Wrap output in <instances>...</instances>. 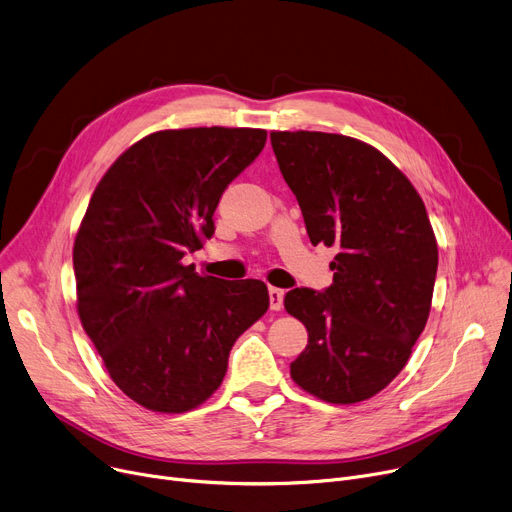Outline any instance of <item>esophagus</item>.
<instances>
[{"mask_svg": "<svg viewBox=\"0 0 512 512\" xmlns=\"http://www.w3.org/2000/svg\"><path fill=\"white\" fill-rule=\"evenodd\" d=\"M270 309L274 311H280L282 309V303H284V290L276 288V286H270Z\"/></svg>", "mask_w": 512, "mask_h": 512, "instance_id": "obj_1", "label": "esophagus"}]
</instances>
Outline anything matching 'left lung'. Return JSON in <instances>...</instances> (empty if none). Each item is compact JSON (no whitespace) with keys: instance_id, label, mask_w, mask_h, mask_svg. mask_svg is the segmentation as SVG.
<instances>
[{"instance_id":"left-lung-1","label":"left lung","mask_w":512,"mask_h":512,"mask_svg":"<svg viewBox=\"0 0 512 512\" xmlns=\"http://www.w3.org/2000/svg\"><path fill=\"white\" fill-rule=\"evenodd\" d=\"M280 172L311 245L336 247L334 284L292 288L305 351L290 375L309 394L353 405L407 365L432 307L438 245L413 184L378 149L330 132H272Z\"/></svg>"}]
</instances>
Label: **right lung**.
Masks as SVG:
<instances>
[{
    "label": "right lung",
    "mask_w": 512,
    "mask_h": 512,
    "mask_svg": "<svg viewBox=\"0 0 512 512\" xmlns=\"http://www.w3.org/2000/svg\"><path fill=\"white\" fill-rule=\"evenodd\" d=\"M265 139L259 128L153 132L91 197L72 253L78 315L114 384L149 411L205 402L270 307L261 280L199 276L182 261L213 236L215 207Z\"/></svg>",
    "instance_id": "add662e5"
}]
</instances>
